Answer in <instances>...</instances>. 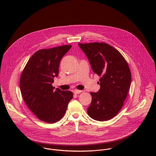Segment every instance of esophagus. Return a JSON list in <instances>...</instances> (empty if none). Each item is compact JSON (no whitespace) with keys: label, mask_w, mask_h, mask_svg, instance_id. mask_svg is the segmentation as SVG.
I'll return each mask as SVG.
<instances>
[{"label":"esophagus","mask_w":156,"mask_h":156,"mask_svg":"<svg viewBox=\"0 0 156 156\" xmlns=\"http://www.w3.org/2000/svg\"><path fill=\"white\" fill-rule=\"evenodd\" d=\"M82 92V90H78V89H75V90H74V93L75 94H80V93H81Z\"/></svg>","instance_id":"34e87169"}]
</instances>
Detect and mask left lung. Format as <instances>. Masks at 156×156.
<instances>
[{"mask_svg":"<svg viewBox=\"0 0 156 156\" xmlns=\"http://www.w3.org/2000/svg\"><path fill=\"white\" fill-rule=\"evenodd\" d=\"M89 59L93 71L100 76V89L90 94L92 101L88 114L104 121L113 118L121 109L128 95L132 75L129 65L116 48L104 43H79Z\"/></svg>","mask_w":156,"mask_h":156,"instance_id":"8db88e82","label":"left lung"}]
</instances>
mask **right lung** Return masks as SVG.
Listing matches in <instances>:
<instances>
[{
    "label": "right lung",
    "instance_id": "right-lung-1",
    "mask_svg": "<svg viewBox=\"0 0 156 156\" xmlns=\"http://www.w3.org/2000/svg\"><path fill=\"white\" fill-rule=\"evenodd\" d=\"M72 45H64L36 51L23 70L20 88L23 98L41 121L55 123L65 115L73 97L69 90H54L52 83L59 74V63Z\"/></svg>",
    "mask_w": 156,
    "mask_h": 156
}]
</instances>
